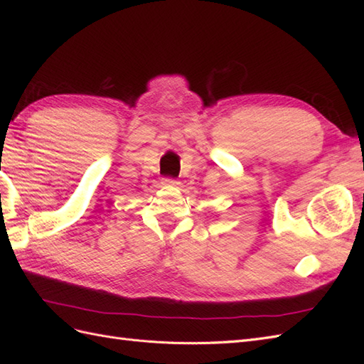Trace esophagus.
<instances>
[{
    "label": "esophagus",
    "instance_id": "esophagus-1",
    "mask_svg": "<svg viewBox=\"0 0 364 364\" xmlns=\"http://www.w3.org/2000/svg\"><path fill=\"white\" fill-rule=\"evenodd\" d=\"M161 183H162V186H176L179 182L174 181V179H170V178H165V179L161 181Z\"/></svg>",
    "mask_w": 364,
    "mask_h": 364
}]
</instances>
